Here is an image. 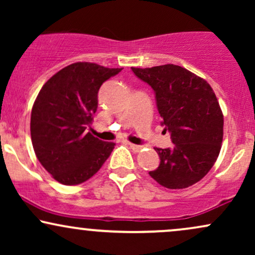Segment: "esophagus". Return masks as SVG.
Wrapping results in <instances>:
<instances>
[{"label":"esophagus","mask_w":255,"mask_h":255,"mask_svg":"<svg viewBox=\"0 0 255 255\" xmlns=\"http://www.w3.org/2000/svg\"><path fill=\"white\" fill-rule=\"evenodd\" d=\"M128 145H129V147L133 150L134 152H139L141 150V146L140 145H135V144H131V142H128Z\"/></svg>","instance_id":"esophagus-1"}]
</instances>
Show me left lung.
<instances>
[{
    "mask_svg": "<svg viewBox=\"0 0 255 255\" xmlns=\"http://www.w3.org/2000/svg\"><path fill=\"white\" fill-rule=\"evenodd\" d=\"M156 93L162 126L172 148L154 147L160 163L150 176L169 189L199 182L217 160L223 140V113L206 80L176 64L134 68Z\"/></svg>",
    "mask_w": 255,
    "mask_h": 255,
    "instance_id": "left-lung-1",
    "label": "left lung"
}]
</instances>
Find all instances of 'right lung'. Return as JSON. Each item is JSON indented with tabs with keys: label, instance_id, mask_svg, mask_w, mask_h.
I'll use <instances>...</instances> for the list:
<instances>
[{
	"label": "right lung",
	"instance_id": "add662e5",
	"mask_svg": "<svg viewBox=\"0 0 255 255\" xmlns=\"http://www.w3.org/2000/svg\"><path fill=\"white\" fill-rule=\"evenodd\" d=\"M121 71L72 63L52 75L38 93L31 113L32 145L40 164L60 183L87 181L115 147L93 136L87 127L97 111L99 87Z\"/></svg>",
	"mask_w": 255,
	"mask_h": 255
}]
</instances>
